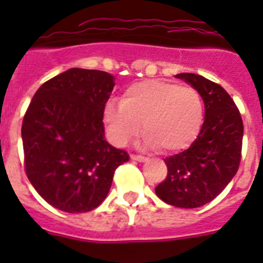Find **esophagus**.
Masks as SVG:
<instances>
[{
  "mask_svg": "<svg viewBox=\"0 0 263 263\" xmlns=\"http://www.w3.org/2000/svg\"><path fill=\"white\" fill-rule=\"evenodd\" d=\"M130 158L133 160H137V162H146L147 160V158L143 157V155H137V154H132L130 155Z\"/></svg>",
  "mask_w": 263,
  "mask_h": 263,
  "instance_id": "esophagus-1",
  "label": "esophagus"
}]
</instances>
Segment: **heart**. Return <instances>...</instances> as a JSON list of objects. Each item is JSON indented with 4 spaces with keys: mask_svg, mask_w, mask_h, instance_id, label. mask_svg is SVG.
<instances>
[{
    "mask_svg": "<svg viewBox=\"0 0 263 263\" xmlns=\"http://www.w3.org/2000/svg\"><path fill=\"white\" fill-rule=\"evenodd\" d=\"M104 121L109 138L117 146L133 141L142 125L148 146H158L164 153L182 152L200 134L204 101L200 92L190 85L143 80L124 90L120 105L106 104Z\"/></svg>",
    "mask_w": 263,
    "mask_h": 263,
    "instance_id": "heart-1",
    "label": "heart"
}]
</instances>
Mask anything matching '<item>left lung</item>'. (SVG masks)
Returning a JSON list of instances; mask_svg holds the SVG:
<instances>
[{"instance_id": "left-lung-1", "label": "left lung", "mask_w": 263, "mask_h": 263, "mask_svg": "<svg viewBox=\"0 0 263 263\" xmlns=\"http://www.w3.org/2000/svg\"><path fill=\"white\" fill-rule=\"evenodd\" d=\"M200 92L205 106L201 132L187 150L164 159L167 176L155 187L160 200L197 208L222 192L240 167L243 124L240 110L221 85L196 73H179Z\"/></svg>"}]
</instances>
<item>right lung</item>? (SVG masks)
<instances>
[{
  "label": "right lung",
  "mask_w": 263,
  "mask_h": 263,
  "mask_svg": "<svg viewBox=\"0 0 263 263\" xmlns=\"http://www.w3.org/2000/svg\"><path fill=\"white\" fill-rule=\"evenodd\" d=\"M113 76L71 68L36 90L22 122L25 171L48 204L83 213L103 203L125 150L104 137V109Z\"/></svg>",
  "instance_id": "obj_1"
}]
</instances>
